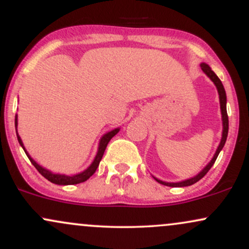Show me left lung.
<instances>
[{
	"instance_id": "obj_1",
	"label": "left lung",
	"mask_w": 249,
	"mask_h": 249,
	"mask_svg": "<svg viewBox=\"0 0 249 249\" xmlns=\"http://www.w3.org/2000/svg\"><path fill=\"white\" fill-rule=\"evenodd\" d=\"M200 67H201L202 71H204V72L206 73V75L210 77L211 79H212L214 84H215L216 89H218L219 98H220V107H221V115H222V125H224V130H222L221 142H220V145H219L218 150H216L215 154H214L212 160L210 161V164H208L207 166L205 167L204 170H202L201 172L198 174V176L193 177V178H191V179L185 180V181H180V182H165V181H161V180L154 178V179L157 180V181L159 182V184L165 185V186H171V187L191 186V185L196 184V181H199V180L201 179V178H204L205 174H206L208 171L211 170V167H212L214 162H215L216 158H218V156H219V153H220V151L222 150V147H224V145H225V142H226V139H227V134H228V115H227V108H226V92H225L224 85H222V83L219 79V77L213 72L212 69H211V68L208 67L207 64H205V63H201V64H200Z\"/></svg>"
}]
</instances>
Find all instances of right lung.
Listing matches in <instances>:
<instances>
[{
	"instance_id": "1",
	"label": "right lung",
	"mask_w": 249,
	"mask_h": 249,
	"mask_svg": "<svg viewBox=\"0 0 249 249\" xmlns=\"http://www.w3.org/2000/svg\"><path fill=\"white\" fill-rule=\"evenodd\" d=\"M15 126H16V134H17V117L15 118ZM118 131H119V128H115V130H112V131H111V132L104 134V136L102 137L101 142H99L98 152H97V154H96L95 160L92 161V164H91L90 166H89L87 170L84 171V172L75 174V176H65V174L51 173L50 171L45 170V168H43L42 166H39V165L37 164V162L34 160L33 158H31L29 154H28L27 151H25V148L23 146V142H22L21 138H19L18 134H17V139H18L19 145H21V146L23 147L24 152L28 156V158H29V160L31 161V164H33L34 166L36 167V170L38 171V172L41 173L45 179H48V180H49V181L53 182V184H57V185H75V184H79V182L87 181V180L90 178V177L92 176L93 173L96 172L97 167H98L99 162H101V160H102L103 154H104V151H105V148H107V146L108 142L111 141V138H112V137H115L116 134L118 133Z\"/></svg>"
}]
</instances>
